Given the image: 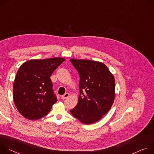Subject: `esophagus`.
<instances>
[{"mask_svg":"<svg viewBox=\"0 0 154 154\" xmlns=\"http://www.w3.org/2000/svg\"><path fill=\"white\" fill-rule=\"evenodd\" d=\"M69 95H70V94H68V93H65L63 95H62V96L61 97V98H62V99L64 100V99H65V98H67L68 97H69Z\"/></svg>","mask_w":154,"mask_h":154,"instance_id":"esophagus-1","label":"esophagus"}]
</instances>
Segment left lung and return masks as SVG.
<instances>
[{
    "instance_id": "obj_1",
    "label": "left lung",
    "mask_w": 154,
    "mask_h": 154,
    "mask_svg": "<svg viewBox=\"0 0 154 154\" xmlns=\"http://www.w3.org/2000/svg\"><path fill=\"white\" fill-rule=\"evenodd\" d=\"M79 75L78 104L70 112L85 124L97 122L111 109L115 97V79L103 63L72 59Z\"/></svg>"
}]
</instances>
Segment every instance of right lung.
<instances>
[{
  "label": "right lung",
  "mask_w": 154,
  "mask_h": 154,
  "mask_svg": "<svg viewBox=\"0 0 154 154\" xmlns=\"http://www.w3.org/2000/svg\"><path fill=\"white\" fill-rule=\"evenodd\" d=\"M65 59L30 60L20 67L13 84V100L20 113L29 120L47 115L57 101L50 76Z\"/></svg>",
  "instance_id": "1"
}]
</instances>
